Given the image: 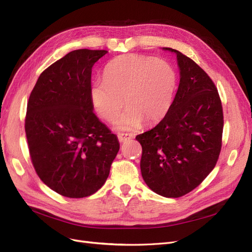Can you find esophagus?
Returning <instances> with one entry per match:
<instances>
[{"mask_svg":"<svg viewBox=\"0 0 252 252\" xmlns=\"http://www.w3.org/2000/svg\"><path fill=\"white\" fill-rule=\"evenodd\" d=\"M131 137H132V134H131V133H124V132L118 133V138H119V141H120L121 143L126 142V141L130 140V138H131Z\"/></svg>","mask_w":252,"mask_h":252,"instance_id":"esophagus-1","label":"esophagus"}]
</instances>
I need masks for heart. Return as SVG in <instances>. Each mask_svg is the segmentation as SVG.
I'll list each match as a JSON object with an SVG mask.
<instances>
[{
  "label": "heart",
  "instance_id": "heart-1",
  "mask_svg": "<svg viewBox=\"0 0 252 252\" xmlns=\"http://www.w3.org/2000/svg\"><path fill=\"white\" fill-rule=\"evenodd\" d=\"M104 79L94 80L91 98L98 115L111 122L125 105L118 120L119 129L132 130L144 123H158L167 115L176 86V74L162 59L128 54L106 65Z\"/></svg>",
  "mask_w": 252,
  "mask_h": 252
}]
</instances>
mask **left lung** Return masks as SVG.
Masks as SVG:
<instances>
[{"label": "left lung", "instance_id": "left-lung-1", "mask_svg": "<svg viewBox=\"0 0 252 252\" xmlns=\"http://www.w3.org/2000/svg\"><path fill=\"white\" fill-rule=\"evenodd\" d=\"M177 55L180 82L167 115L149 131L136 135L142 145V176L153 192L178 198L196 189L218 161L223 108L214 81L193 59Z\"/></svg>", "mask_w": 252, "mask_h": 252}]
</instances>
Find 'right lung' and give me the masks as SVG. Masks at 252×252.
Masks as SVG:
<instances>
[{"label": "right lung", "instance_id": "obj_1", "mask_svg": "<svg viewBox=\"0 0 252 252\" xmlns=\"http://www.w3.org/2000/svg\"><path fill=\"white\" fill-rule=\"evenodd\" d=\"M105 50L80 49L43 71L27 104L25 131L40 180L68 198L93 195L106 181L120 149L93 112L92 67Z\"/></svg>", "mask_w": 252, "mask_h": 252}]
</instances>
